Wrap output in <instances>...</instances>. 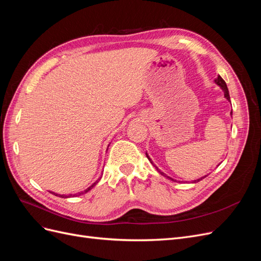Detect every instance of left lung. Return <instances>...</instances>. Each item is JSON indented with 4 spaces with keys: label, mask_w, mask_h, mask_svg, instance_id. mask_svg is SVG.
Masks as SVG:
<instances>
[{
    "label": "left lung",
    "mask_w": 261,
    "mask_h": 261,
    "mask_svg": "<svg viewBox=\"0 0 261 261\" xmlns=\"http://www.w3.org/2000/svg\"><path fill=\"white\" fill-rule=\"evenodd\" d=\"M215 83L220 87V88L221 89H222L223 90V92H224V98L228 101V102H231V99H230V93H228V89H227V87H226V84H225V82L222 80V77H221L220 75H218V77L216 78V80H215ZM231 115H232V111H231ZM146 155H147V158H148V160L150 161V162H151V164L153 165V167L156 169V171L158 172H159L160 173V174L161 175H163L164 177H167V178H169V179H171V180H173V181H176V179H174V178H172V177H170V176H168L167 174H165V173H163V172H161L159 169H158V167H156V165L152 162V160L151 159H150V156L148 155V153L146 152ZM219 165V164H218ZM207 175H204V176H202V177H200V178H198V179H195V180H193V183H197V181H199V180H201L202 178H204V177H206Z\"/></svg>",
    "instance_id": "obj_1"
}]
</instances>
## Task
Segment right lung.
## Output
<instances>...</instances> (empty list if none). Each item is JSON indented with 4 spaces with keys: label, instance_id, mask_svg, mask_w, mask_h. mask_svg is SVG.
<instances>
[{
    "label": "right lung",
    "instance_id": "1",
    "mask_svg": "<svg viewBox=\"0 0 261 261\" xmlns=\"http://www.w3.org/2000/svg\"><path fill=\"white\" fill-rule=\"evenodd\" d=\"M110 146V145H109ZM109 146H108V148H109ZM108 148H107V151H108ZM100 178H98L96 181H94V183L92 184V185H90L88 188H87V189H85V191L84 192H82V193H80V194H78V195H82V194H84V193H87V192H89L90 191V189L94 186V185H97V183H98V180H99ZM50 193H52L53 195H55V196H58V197H62V198H70V197H74V196H76V195H60V194H57V193H53V192H50Z\"/></svg>",
    "mask_w": 261,
    "mask_h": 261
}]
</instances>
